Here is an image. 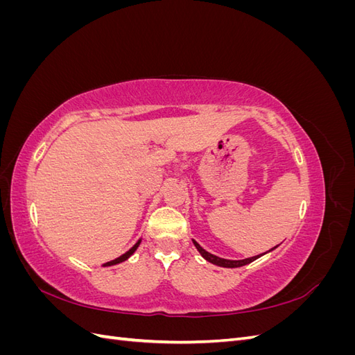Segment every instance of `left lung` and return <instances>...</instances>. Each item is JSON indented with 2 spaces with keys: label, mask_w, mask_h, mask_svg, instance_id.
Wrapping results in <instances>:
<instances>
[{
  "label": "left lung",
  "mask_w": 355,
  "mask_h": 355,
  "mask_svg": "<svg viewBox=\"0 0 355 355\" xmlns=\"http://www.w3.org/2000/svg\"><path fill=\"white\" fill-rule=\"evenodd\" d=\"M192 243H194L196 249L200 252V254L204 257V259H206V261L210 262V263H213V265H218V266H222V268H240V266H243V265H247V263H250V262L256 261L257 257H261V256H263V254L268 253V252H265V253H262V254L247 257V259H241V261H231V259H223V257H219V256H216V254L209 253L207 250H204L202 247H201L196 240H192ZM274 249H277V245L272 247L271 250H274ZM271 250H270V252H271Z\"/></svg>",
  "instance_id": "8db88e82"
}]
</instances>
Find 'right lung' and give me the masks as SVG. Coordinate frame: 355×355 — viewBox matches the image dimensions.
<instances>
[{"label": "right lung", "mask_w": 355, "mask_h": 355, "mask_svg": "<svg viewBox=\"0 0 355 355\" xmlns=\"http://www.w3.org/2000/svg\"><path fill=\"white\" fill-rule=\"evenodd\" d=\"M141 241H142V239L141 240H137V243L132 247L130 250H127L124 254H121L120 257H116V259H114V261H110V262H106V263H103V266H112V265H116V263H121V262H124V261H127L128 257H130L136 250H137V247H139V244H141Z\"/></svg>", "instance_id": "right-lung-1"}]
</instances>
